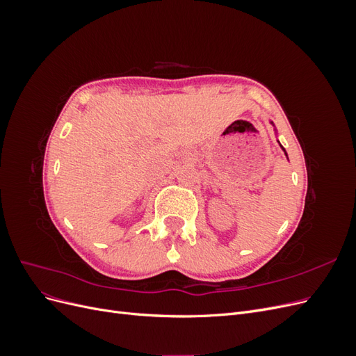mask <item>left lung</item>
Returning <instances> with one entry per match:
<instances>
[{"mask_svg": "<svg viewBox=\"0 0 356 356\" xmlns=\"http://www.w3.org/2000/svg\"><path fill=\"white\" fill-rule=\"evenodd\" d=\"M281 147H282V145H281ZM282 149H284V152H285V148H284V147H282ZM285 154H286V153H285Z\"/></svg>", "mask_w": 356, "mask_h": 356, "instance_id": "8db88e82", "label": "left lung"}]
</instances>
